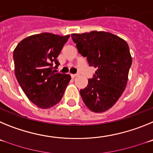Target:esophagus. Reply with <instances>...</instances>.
I'll return each instance as SVG.
<instances>
[{
    "instance_id": "34e87169",
    "label": "esophagus",
    "mask_w": 153,
    "mask_h": 153,
    "mask_svg": "<svg viewBox=\"0 0 153 153\" xmlns=\"http://www.w3.org/2000/svg\"><path fill=\"white\" fill-rule=\"evenodd\" d=\"M79 76V74H71V76H72L73 78L76 77V76Z\"/></svg>"
}]
</instances>
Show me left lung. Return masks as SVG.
Returning <instances> with one entry per match:
<instances>
[{
  "mask_svg": "<svg viewBox=\"0 0 153 153\" xmlns=\"http://www.w3.org/2000/svg\"><path fill=\"white\" fill-rule=\"evenodd\" d=\"M72 39L89 65L97 68L86 88L80 90L83 102L91 111L102 113L119 100L128 81L132 65L128 44L120 36L106 31L72 33Z\"/></svg>",
  "mask_w": 153,
  "mask_h": 153,
  "instance_id": "obj_1",
  "label": "left lung"
}]
</instances>
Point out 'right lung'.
Returning a JSON list of instances; mask_svg holds the SVG:
<instances>
[{
	"label": "right lung",
	"instance_id": "right-lung-1",
	"mask_svg": "<svg viewBox=\"0 0 153 153\" xmlns=\"http://www.w3.org/2000/svg\"><path fill=\"white\" fill-rule=\"evenodd\" d=\"M70 35L42 33L21 40L13 51L16 78L27 98L41 109L60 102L71 77L69 74L52 72L56 60Z\"/></svg>",
	"mask_w": 153,
	"mask_h": 153
}]
</instances>
